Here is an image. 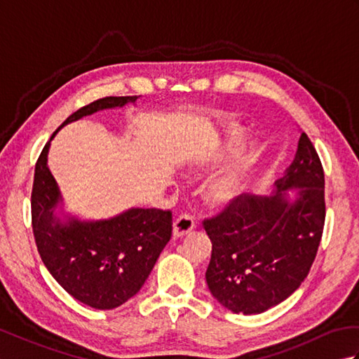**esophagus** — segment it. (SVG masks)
<instances>
[{
  "instance_id": "34e87169",
  "label": "esophagus",
  "mask_w": 359,
  "mask_h": 359,
  "mask_svg": "<svg viewBox=\"0 0 359 359\" xmlns=\"http://www.w3.org/2000/svg\"><path fill=\"white\" fill-rule=\"evenodd\" d=\"M196 226L194 217L187 215V212H182L177 217L174 219V236L175 238H182V236L188 234L189 231H193Z\"/></svg>"
}]
</instances>
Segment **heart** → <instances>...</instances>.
Here are the masks:
<instances>
[{
	"label": "heart",
	"mask_w": 359,
	"mask_h": 359,
	"mask_svg": "<svg viewBox=\"0 0 359 359\" xmlns=\"http://www.w3.org/2000/svg\"><path fill=\"white\" fill-rule=\"evenodd\" d=\"M241 140H242L241 133L230 134L226 143L222 148L217 149V152H220V154L224 152L225 154V152L233 151L241 143ZM250 163H251L250 154H241L236 157L222 172L216 175V177L210 182L208 185L210 199L215 202H225V201H230L231 197L238 194L243 187V182H245Z\"/></svg>",
	"instance_id": "heart-1"
}]
</instances>
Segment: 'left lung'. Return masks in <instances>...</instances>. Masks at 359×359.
<instances>
[{
    "label": "left lung",
    "instance_id": "8db88e82",
    "mask_svg": "<svg viewBox=\"0 0 359 359\" xmlns=\"http://www.w3.org/2000/svg\"><path fill=\"white\" fill-rule=\"evenodd\" d=\"M301 187L288 203L282 191ZM276 196H238L202 225L211 239L207 284L234 313H262L285 301L315 262L325 222L324 168L302 133Z\"/></svg>",
    "mask_w": 359,
    "mask_h": 359
}]
</instances>
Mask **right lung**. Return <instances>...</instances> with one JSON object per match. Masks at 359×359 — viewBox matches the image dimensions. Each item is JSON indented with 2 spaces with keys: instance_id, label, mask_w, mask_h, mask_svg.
I'll return each instance as SVG.
<instances>
[{
  "instance_id": "right-lung-1",
  "label": "right lung",
  "mask_w": 359,
  "mask_h": 359,
  "mask_svg": "<svg viewBox=\"0 0 359 359\" xmlns=\"http://www.w3.org/2000/svg\"><path fill=\"white\" fill-rule=\"evenodd\" d=\"M135 100L137 95L98 98L71 114L62 126L100 109ZM50 140L35 163L30 196L38 253L46 269L75 299L93 309L112 310L139 293L148 279L157 257L171 239L172 212L134 208L102 222L86 224L74 219L67 225L55 222L52 210L57 207L60 194L48 168Z\"/></svg>"
}]
</instances>
